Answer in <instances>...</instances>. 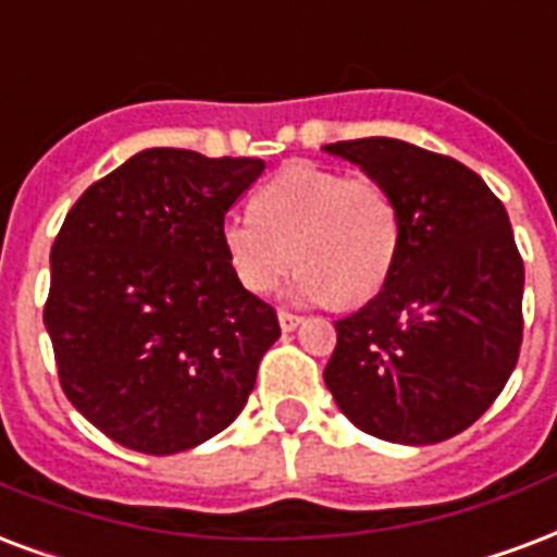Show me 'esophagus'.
Here are the masks:
<instances>
[{"label": "esophagus", "instance_id": "34e87169", "mask_svg": "<svg viewBox=\"0 0 557 557\" xmlns=\"http://www.w3.org/2000/svg\"><path fill=\"white\" fill-rule=\"evenodd\" d=\"M278 325H282V332H294L302 325V317H296L290 311H278Z\"/></svg>", "mask_w": 557, "mask_h": 557}]
</instances>
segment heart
Wrapping results in <instances>:
<instances>
[{
    "instance_id": "b5f03b06",
    "label": "heart",
    "mask_w": 557,
    "mask_h": 557,
    "mask_svg": "<svg viewBox=\"0 0 557 557\" xmlns=\"http://www.w3.org/2000/svg\"><path fill=\"white\" fill-rule=\"evenodd\" d=\"M225 258L249 294H270L290 267V296L358 308L393 275L403 220L396 199L370 175L290 164L255 194V214H228Z\"/></svg>"
}]
</instances>
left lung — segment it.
Listing matches in <instances>:
<instances>
[{"mask_svg":"<svg viewBox=\"0 0 557 557\" xmlns=\"http://www.w3.org/2000/svg\"><path fill=\"white\" fill-rule=\"evenodd\" d=\"M382 182L403 220L382 290L334 323L325 387L361 432L449 441L511 379L522 343V258L505 205L455 158L393 137L323 146Z\"/></svg>","mask_w":557,"mask_h":557,"instance_id":"8db88e82","label":"left lung"}]
</instances>
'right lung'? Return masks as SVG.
I'll return each instance as SVG.
<instances>
[{"label": "right lung", "instance_id": "obj_1", "mask_svg": "<svg viewBox=\"0 0 557 557\" xmlns=\"http://www.w3.org/2000/svg\"><path fill=\"white\" fill-rule=\"evenodd\" d=\"M261 173V158L144 149L90 184L58 232L44 308L58 379L125 449L175 455L223 432L282 334L220 237Z\"/></svg>", "mask_w": 557, "mask_h": 557}]
</instances>
